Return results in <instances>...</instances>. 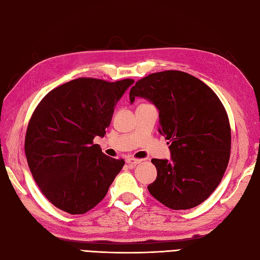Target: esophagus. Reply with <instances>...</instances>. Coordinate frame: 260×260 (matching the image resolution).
Segmentation results:
<instances>
[{"label": "esophagus", "instance_id": "esophagus-1", "mask_svg": "<svg viewBox=\"0 0 260 260\" xmlns=\"http://www.w3.org/2000/svg\"><path fill=\"white\" fill-rule=\"evenodd\" d=\"M125 161H126L127 164H129V165H137V164H140V163L142 162V159L134 158V157H131V156H127Z\"/></svg>", "mask_w": 260, "mask_h": 260}]
</instances>
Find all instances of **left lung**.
Instances as JSON below:
<instances>
[{
  "label": "left lung",
  "mask_w": 260,
  "mask_h": 260,
  "mask_svg": "<svg viewBox=\"0 0 260 260\" xmlns=\"http://www.w3.org/2000/svg\"><path fill=\"white\" fill-rule=\"evenodd\" d=\"M135 97L155 105L158 132L171 143V159H152L157 176L148 191L170 209L199 206L228 167L231 132L222 103L203 81L178 70L144 77L132 87V104Z\"/></svg>",
  "instance_id": "left-lung-1"
}]
</instances>
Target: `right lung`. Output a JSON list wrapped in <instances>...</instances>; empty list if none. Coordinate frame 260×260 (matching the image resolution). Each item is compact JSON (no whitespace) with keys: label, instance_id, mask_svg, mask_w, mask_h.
<instances>
[{"label":"right lung","instance_id":"right-lung-1","mask_svg":"<svg viewBox=\"0 0 260 260\" xmlns=\"http://www.w3.org/2000/svg\"><path fill=\"white\" fill-rule=\"evenodd\" d=\"M133 79L78 78L43 97L29 121L24 151L33 179L53 206L82 214L106 196L124 159L93 144L104 137L116 104Z\"/></svg>","mask_w":260,"mask_h":260}]
</instances>
